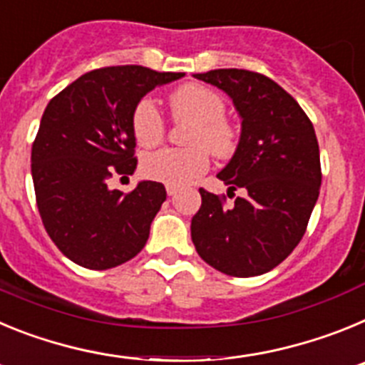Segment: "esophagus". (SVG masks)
I'll return each instance as SVG.
<instances>
[{
	"instance_id": "34e87169",
	"label": "esophagus",
	"mask_w": 365,
	"mask_h": 365,
	"mask_svg": "<svg viewBox=\"0 0 365 365\" xmlns=\"http://www.w3.org/2000/svg\"><path fill=\"white\" fill-rule=\"evenodd\" d=\"M166 192L168 195H175L179 192V186H172V185H166Z\"/></svg>"
}]
</instances>
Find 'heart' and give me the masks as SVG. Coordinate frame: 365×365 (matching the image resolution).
Wrapping results in <instances>:
<instances>
[{
	"label": "heart",
	"mask_w": 365,
	"mask_h": 365,
	"mask_svg": "<svg viewBox=\"0 0 365 365\" xmlns=\"http://www.w3.org/2000/svg\"><path fill=\"white\" fill-rule=\"evenodd\" d=\"M173 115L195 120L188 135L192 148H164L150 153L143 160V173L164 185H188L210 166V153L227 157L235 150V131L227 120V102L219 93L205 86L190 83L170 96ZM135 140L138 146L153 148L163 143L166 124L159 108L151 98H143L135 106L131 117Z\"/></svg>",
	"instance_id": "heart-1"
}]
</instances>
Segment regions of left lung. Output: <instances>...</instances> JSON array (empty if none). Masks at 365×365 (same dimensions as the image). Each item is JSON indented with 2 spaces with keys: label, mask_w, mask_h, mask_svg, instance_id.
I'll return each mask as SVG.
<instances>
[{
  "label": "left lung",
  "mask_w": 365,
  "mask_h": 365,
  "mask_svg": "<svg viewBox=\"0 0 365 365\" xmlns=\"http://www.w3.org/2000/svg\"><path fill=\"white\" fill-rule=\"evenodd\" d=\"M195 78L219 87L241 117V137L217 177L228 192L243 188L230 208L199 190L192 241L215 270L235 278L259 276L302 241L322 185L320 148L299 104L269 76L245 69H214Z\"/></svg>",
  "instance_id": "obj_1"
}]
</instances>
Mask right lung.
I'll use <instances>...</instances> for the list:
<instances>
[{
    "label": "right lung",
    "mask_w": 365,
    "mask_h": 365,
    "mask_svg": "<svg viewBox=\"0 0 365 365\" xmlns=\"http://www.w3.org/2000/svg\"><path fill=\"white\" fill-rule=\"evenodd\" d=\"M182 76L143 66L102 67L82 74L45 108L31 155L36 205L49 237L76 265L113 269L146 245L166 201L164 185L140 180L124 193L108 180L137 168L135 106Z\"/></svg>",
    "instance_id": "right-lung-1"
}]
</instances>
